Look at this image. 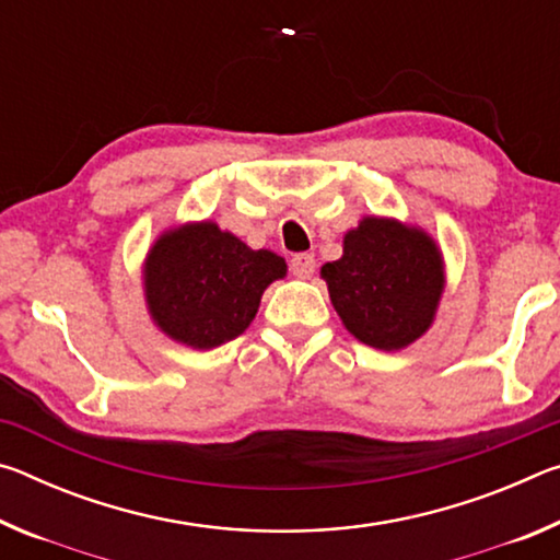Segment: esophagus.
<instances>
[{
  "instance_id": "esophagus-1",
  "label": "esophagus",
  "mask_w": 560,
  "mask_h": 560,
  "mask_svg": "<svg viewBox=\"0 0 560 560\" xmlns=\"http://www.w3.org/2000/svg\"><path fill=\"white\" fill-rule=\"evenodd\" d=\"M316 271V259L314 254H296V257L291 259V273L299 279H311Z\"/></svg>"
}]
</instances>
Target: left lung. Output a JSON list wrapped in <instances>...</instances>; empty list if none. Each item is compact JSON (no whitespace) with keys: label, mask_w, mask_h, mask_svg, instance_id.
Here are the masks:
<instances>
[{"label":"left lung","mask_w":560,"mask_h":560,"mask_svg":"<svg viewBox=\"0 0 560 560\" xmlns=\"http://www.w3.org/2000/svg\"><path fill=\"white\" fill-rule=\"evenodd\" d=\"M330 303L360 343L400 350L432 326L444 291L440 246L428 232L363 217L343 236V257L320 267Z\"/></svg>","instance_id":"obj_1"}]
</instances>
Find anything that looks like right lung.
<instances>
[{
    "instance_id": "add662e5",
    "label": "right lung",
    "mask_w": 560,
    "mask_h": 560,
    "mask_svg": "<svg viewBox=\"0 0 560 560\" xmlns=\"http://www.w3.org/2000/svg\"><path fill=\"white\" fill-rule=\"evenodd\" d=\"M283 277L287 261L273 252H254L214 222H192L160 234L150 246L145 303L165 336L210 350L242 336L264 289Z\"/></svg>"
}]
</instances>
